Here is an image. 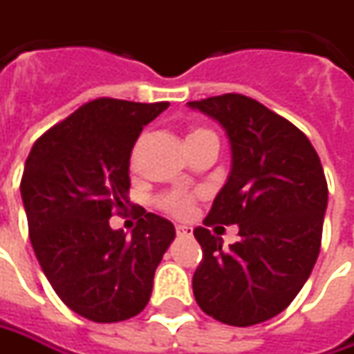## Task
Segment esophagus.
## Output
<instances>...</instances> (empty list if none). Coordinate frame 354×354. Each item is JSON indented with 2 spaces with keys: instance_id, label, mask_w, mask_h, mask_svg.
Returning <instances> with one entry per match:
<instances>
[{
  "instance_id": "1",
  "label": "esophagus",
  "mask_w": 354,
  "mask_h": 354,
  "mask_svg": "<svg viewBox=\"0 0 354 354\" xmlns=\"http://www.w3.org/2000/svg\"><path fill=\"white\" fill-rule=\"evenodd\" d=\"M176 234L178 236H186V238H190V236H192V227H188V225H176Z\"/></svg>"
}]
</instances>
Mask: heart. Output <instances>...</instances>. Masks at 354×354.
Instances as JSON below:
<instances>
[{"label":"heart","instance_id":"obj_1","mask_svg":"<svg viewBox=\"0 0 354 354\" xmlns=\"http://www.w3.org/2000/svg\"><path fill=\"white\" fill-rule=\"evenodd\" d=\"M200 132L207 131H194L192 134H200ZM192 134H190V136H192ZM160 206L164 207L166 212L174 214V216H188L190 209H192V198H190L188 194L182 192L168 194V196H164L160 200Z\"/></svg>","mask_w":354,"mask_h":354}]
</instances>
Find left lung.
Wrapping results in <instances>:
<instances>
[{"instance_id": "obj_1", "label": "left lung", "mask_w": 354, "mask_h": 354, "mask_svg": "<svg viewBox=\"0 0 354 354\" xmlns=\"http://www.w3.org/2000/svg\"><path fill=\"white\" fill-rule=\"evenodd\" d=\"M188 106L216 120L232 150L206 223L239 227L230 248L206 227L194 230L204 252L194 297L225 325H257L279 315L313 271L329 198L325 172L309 138L257 100L230 93Z\"/></svg>"}]
</instances>
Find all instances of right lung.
I'll use <instances>...</instances> for the list:
<instances>
[{
    "label": "right lung",
    "mask_w": 354,
    "mask_h": 354,
    "mask_svg": "<svg viewBox=\"0 0 354 354\" xmlns=\"http://www.w3.org/2000/svg\"><path fill=\"white\" fill-rule=\"evenodd\" d=\"M168 106L91 100L45 132L25 162L21 200L39 266L59 299L88 321L138 315L176 238L172 222L147 209L131 236L109 225L129 204L132 147Z\"/></svg>",
    "instance_id": "1"
}]
</instances>
